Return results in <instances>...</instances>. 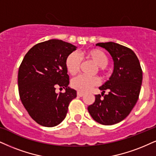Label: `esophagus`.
<instances>
[{
  "label": "esophagus",
  "mask_w": 156,
  "mask_h": 156,
  "mask_svg": "<svg viewBox=\"0 0 156 156\" xmlns=\"http://www.w3.org/2000/svg\"><path fill=\"white\" fill-rule=\"evenodd\" d=\"M76 95H77V96H79V97H82V96L84 95V93H80V92H77Z\"/></svg>",
  "instance_id": "esophagus-1"
}]
</instances>
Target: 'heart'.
I'll list each match as a JSON object with an SVG mask.
<instances>
[{
    "mask_svg": "<svg viewBox=\"0 0 156 156\" xmlns=\"http://www.w3.org/2000/svg\"><path fill=\"white\" fill-rule=\"evenodd\" d=\"M82 55L92 61L94 64L99 67L101 71H103L109 63V58L103 51L98 48H93L82 52ZM65 68L70 75L74 76L78 72L80 66V60L75 53H71L67 55L64 61ZM97 77H87L79 76L73 79L71 86L74 90L80 93H86L98 84Z\"/></svg>",
    "mask_w": 156,
    "mask_h": 156,
    "instance_id": "b5f03b06",
    "label": "heart"
}]
</instances>
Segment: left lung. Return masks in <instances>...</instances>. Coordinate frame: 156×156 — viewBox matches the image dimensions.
I'll return each mask as SVG.
<instances>
[{"label":"left lung","mask_w":156,"mask_h":156,"mask_svg":"<svg viewBox=\"0 0 156 156\" xmlns=\"http://www.w3.org/2000/svg\"><path fill=\"white\" fill-rule=\"evenodd\" d=\"M95 45L103 48L110 53L114 69L109 80L99 87L101 95H95V102L87 109L95 122L113 125L124 120L137 103L143 71L137 55L130 48L113 42L99 43ZM105 91L109 94L103 96Z\"/></svg>","instance_id":"left-lung-1"}]
</instances>
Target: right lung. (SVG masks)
<instances>
[{"label": "right lung", "mask_w": 156, "mask_h": 156, "mask_svg": "<svg viewBox=\"0 0 156 156\" xmlns=\"http://www.w3.org/2000/svg\"><path fill=\"white\" fill-rule=\"evenodd\" d=\"M72 44L52 39L38 43L29 51L18 73L21 101L30 116L46 127L57 126L66 118L76 91L69 87V76L64 61L76 49ZM65 89L58 94L56 87Z\"/></svg>", "instance_id": "add662e5"}]
</instances>
